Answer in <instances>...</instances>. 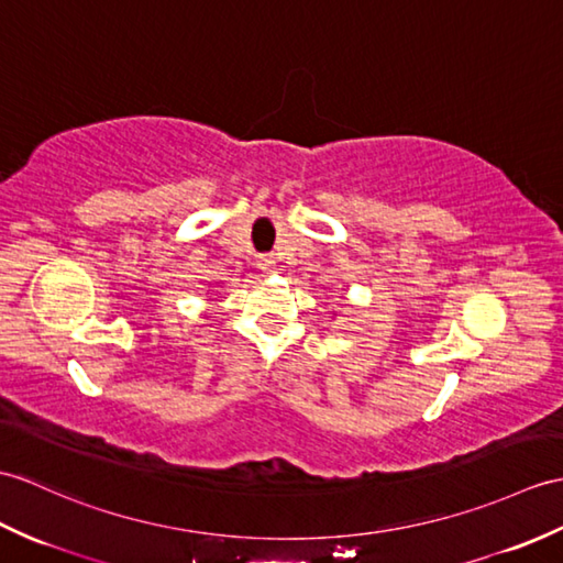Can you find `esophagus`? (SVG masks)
<instances>
[{
  "mask_svg": "<svg viewBox=\"0 0 563 563\" xmlns=\"http://www.w3.org/2000/svg\"><path fill=\"white\" fill-rule=\"evenodd\" d=\"M258 268L264 271V273H273V271H276V258L268 256V254L258 256Z\"/></svg>",
  "mask_w": 563,
  "mask_h": 563,
  "instance_id": "esophagus-1",
  "label": "esophagus"
}]
</instances>
